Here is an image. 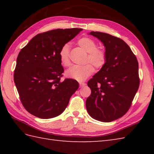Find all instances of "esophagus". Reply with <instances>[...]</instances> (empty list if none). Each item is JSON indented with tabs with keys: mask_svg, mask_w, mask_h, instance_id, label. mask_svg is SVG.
<instances>
[{
	"mask_svg": "<svg viewBox=\"0 0 154 154\" xmlns=\"http://www.w3.org/2000/svg\"><path fill=\"white\" fill-rule=\"evenodd\" d=\"M79 85L81 87H85V86L86 85V83H84V82H79Z\"/></svg>",
	"mask_w": 154,
	"mask_h": 154,
	"instance_id": "1",
	"label": "esophagus"
}]
</instances>
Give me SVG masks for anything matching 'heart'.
Wrapping results in <instances>:
<instances>
[{
    "instance_id": "obj_1",
    "label": "heart",
    "mask_w": 154,
    "mask_h": 154,
    "mask_svg": "<svg viewBox=\"0 0 154 154\" xmlns=\"http://www.w3.org/2000/svg\"><path fill=\"white\" fill-rule=\"evenodd\" d=\"M77 44L83 50L87 52L85 62H90L96 68H100L104 65L106 60V54L103 49L97 48V43L93 39L88 37L80 38ZM60 59L61 65L64 67L69 66V45L65 44L60 51ZM88 63L81 66H73L65 72L66 77L77 81H83L93 73L94 67L92 64Z\"/></svg>"
}]
</instances>
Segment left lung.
Segmentation results:
<instances>
[{"instance_id":"left-lung-1","label":"left lung","mask_w":154,"mask_h":154,"mask_svg":"<svg viewBox=\"0 0 154 154\" xmlns=\"http://www.w3.org/2000/svg\"><path fill=\"white\" fill-rule=\"evenodd\" d=\"M89 34L103 44L106 60L87 83L91 94L87 110L93 119L109 122L124 116L131 106L140 85L138 62L122 39L100 32Z\"/></svg>"}]
</instances>
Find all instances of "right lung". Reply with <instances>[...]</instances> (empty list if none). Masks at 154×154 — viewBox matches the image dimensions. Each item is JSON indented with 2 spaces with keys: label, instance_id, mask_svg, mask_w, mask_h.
<instances>
[{
  "label": "right lung",
  "instance_id": "add662e5",
  "mask_svg": "<svg viewBox=\"0 0 154 154\" xmlns=\"http://www.w3.org/2000/svg\"><path fill=\"white\" fill-rule=\"evenodd\" d=\"M82 30L56 29L38 34L20 51L14 81L23 106L32 115L43 119L59 116L79 88L75 79L60 81L64 69L60 51Z\"/></svg>",
  "mask_w": 154,
  "mask_h": 154
}]
</instances>
